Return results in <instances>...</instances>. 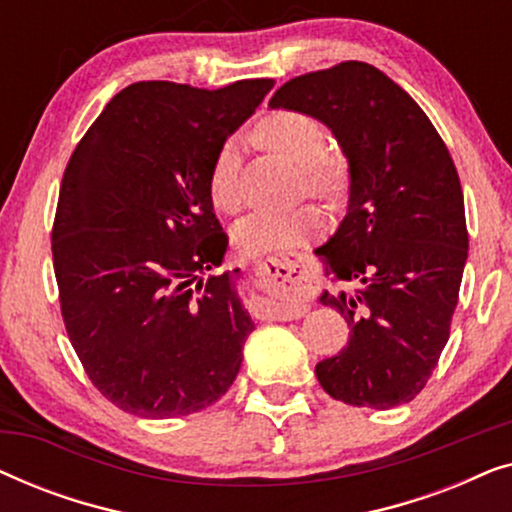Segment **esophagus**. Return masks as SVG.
<instances>
[{
    "instance_id": "34e87169",
    "label": "esophagus",
    "mask_w": 512,
    "mask_h": 512,
    "mask_svg": "<svg viewBox=\"0 0 512 512\" xmlns=\"http://www.w3.org/2000/svg\"><path fill=\"white\" fill-rule=\"evenodd\" d=\"M258 284L272 293H282L277 303L279 319H300L305 317L310 305H307V291L314 284V268L305 256H282L270 258L268 263L258 265Z\"/></svg>"
}]
</instances>
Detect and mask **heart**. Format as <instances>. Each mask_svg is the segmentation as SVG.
Returning <instances> with one entry per match:
<instances>
[{
    "instance_id": "1",
    "label": "heart",
    "mask_w": 512,
    "mask_h": 512,
    "mask_svg": "<svg viewBox=\"0 0 512 512\" xmlns=\"http://www.w3.org/2000/svg\"><path fill=\"white\" fill-rule=\"evenodd\" d=\"M258 137L272 151L282 153L303 170V184L314 195H331L340 188L342 170L326 156L328 137L319 121L303 111H275L258 123ZM237 144L223 142L209 167V200L221 212H235L242 202L237 184ZM321 230V214L314 207L258 209L235 223L233 240L244 256H268L291 251L312 240Z\"/></svg>"
}]
</instances>
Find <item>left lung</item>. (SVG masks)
<instances>
[{
	"instance_id": "left-lung-1",
	"label": "left lung",
	"mask_w": 512,
	"mask_h": 512,
	"mask_svg": "<svg viewBox=\"0 0 512 512\" xmlns=\"http://www.w3.org/2000/svg\"><path fill=\"white\" fill-rule=\"evenodd\" d=\"M272 109L317 118L349 165L347 214L314 254L347 289L321 305L349 342L314 373L328 396L389 410L424 389L450 338L468 256L464 193L450 151L405 90L366 62L286 81Z\"/></svg>"
}]
</instances>
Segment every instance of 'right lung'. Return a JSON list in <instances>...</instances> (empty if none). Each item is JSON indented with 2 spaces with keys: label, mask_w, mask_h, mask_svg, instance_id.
I'll use <instances>...</instances> for the list:
<instances>
[{
  "label": "right lung",
  "mask_w": 512,
  "mask_h": 512,
  "mask_svg": "<svg viewBox=\"0 0 512 512\" xmlns=\"http://www.w3.org/2000/svg\"><path fill=\"white\" fill-rule=\"evenodd\" d=\"M272 86L132 83L69 158L51 242L62 319L90 382L130 415H193L240 373L256 326L240 270L205 279L228 247L207 177Z\"/></svg>",
  "instance_id": "right-lung-1"
}]
</instances>
